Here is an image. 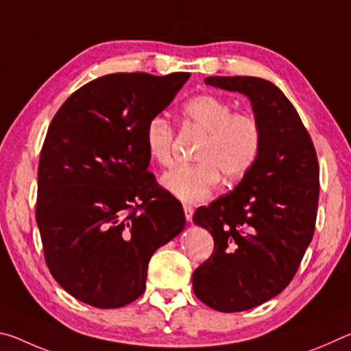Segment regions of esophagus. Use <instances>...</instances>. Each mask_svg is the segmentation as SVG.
<instances>
[{
	"mask_svg": "<svg viewBox=\"0 0 351 351\" xmlns=\"http://www.w3.org/2000/svg\"><path fill=\"white\" fill-rule=\"evenodd\" d=\"M184 213H186L187 221H192V218H193V207L184 204Z\"/></svg>",
	"mask_w": 351,
	"mask_h": 351,
	"instance_id": "1",
	"label": "esophagus"
}]
</instances>
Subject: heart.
Returning a JSON list of instances; mask_svg holds the SVG:
<instances>
[{
  "label": "heart",
  "mask_w": 351,
  "mask_h": 351,
  "mask_svg": "<svg viewBox=\"0 0 351 351\" xmlns=\"http://www.w3.org/2000/svg\"><path fill=\"white\" fill-rule=\"evenodd\" d=\"M184 122L204 132L197 152L198 164L181 165L161 178L162 187L182 203H199L218 187L223 175L229 181L254 167L261 148V128L247 112H234L232 105L212 94L192 97L182 106ZM145 148L154 162H173L175 128L167 119L154 116L145 127Z\"/></svg>",
  "instance_id": "b5f03b06"
}]
</instances>
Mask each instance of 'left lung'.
Segmentation results:
<instances>
[{
    "label": "left lung",
    "instance_id": "1",
    "mask_svg": "<svg viewBox=\"0 0 351 351\" xmlns=\"http://www.w3.org/2000/svg\"><path fill=\"white\" fill-rule=\"evenodd\" d=\"M207 85L245 94L261 128L254 167L234 192L201 206L193 223L213 237V252L193 272V293L221 313L268 302L293 280L317 217L319 164L293 104L258 77H207Z\"/></svg>",
    "mask_w": 351,
    "mask_h": 351
}]
</instances>
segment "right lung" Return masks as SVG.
I'll list each match as a JSON object with an SVG mask.
<instances>
[{
    "instance_id": "1",
    "label": "right lung",
    "mask_w": 351,
    "mask_h": 351,
    "mask_svg": "<svg viewBox=\"0 0 351 351\" xmlns=\"http://www.w3.org/2000/svg\"><path fill=\"white\" fill-rule=\"evenodd\" d=\"M189 77H99L52 119L40 154L35 218L52 277L80 302L132 304L145 291L154 251L186 226L180 201L147 170L144 134Z\"/></svg>"
}]
</instances>
